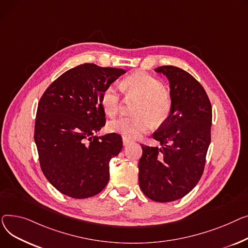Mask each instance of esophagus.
Instances as JSON below:
<instances>
[{"label":"esophagus","mask_w":248,"mask_h":248,"mask_svg":"<svg viewBox=\"0 0 248 248\" xmlns=\"http://www.w3.org/2000/svg\"><path fill=\"white\" fill-rule=\"evenodd\" d=\"M131 142H132V141L125 138V137H123V145H124V146H127V145H129Z\"/></svg>","instance_id":"1"}]
</instances>
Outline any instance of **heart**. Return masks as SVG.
<instances>
[{
    "instance_id": "1",
    "label": "heart",
    "mask_w": 248,
    "mask_h": 248,
    "mask_svg": "<svg viewBox=\"0 0 248 248\" xmlns=\"http://www.w3.org/2000/svg\"><path fill=\"white\" fill-rule=\"evenodd\" d=\"M122 87L128 98L138 99L133 107L135 115L121 116L111 120L107 125L110 132L121 134L125 138H136L146 132L151 124L159 127L168 120L172 103L161 81L147 73L136 72L123 81ZM101 105L109 116L119 111L121 98L115 85L107 86L102 93Z\"/></svg>"
}]
</instances>
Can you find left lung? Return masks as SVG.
Here are the masks:
<instances>
[{"label":"left lung","mask_w":248,"mask_h":248,"mask_svg":"<svg viewBox=\"0 0 248 248\" xmlns=\"http://www.w3.org/2000/svg\"><path fill=\"white\" fill-rule=\"evenodd\" d=\"M169 81L168 120L153 133L160 147L141 145L139 186L148 198L171 202L184 197L200 180L211 140L212 108L201 84L174 66L155 69Z\"/></svg>","instance_id":"8db88e82"}]
</instances>
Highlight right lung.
Returning <instances> with one entry per match:
<instances>
[{"label":"right lung","mask_w":248,"mask_h":248,"mask_svg":"<svg viewBox=\"0 0 248 248\" xmlns=\"http://www.w3.org/2000/svg\"><path fill=\"white\" fill-rule=\"evenodd\" d=\"M126 71L86 63L65 72L41 97L34 139L40 166L61 193L83 199L109 181V162L123 146L117 133L97 136L105 125L101 95Z\"/></svg>","instance_id":"add662e5"}]
</instances>
